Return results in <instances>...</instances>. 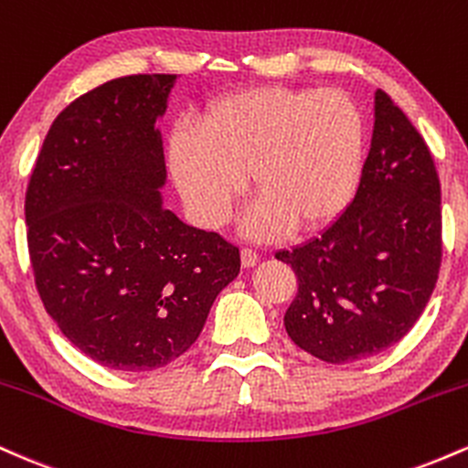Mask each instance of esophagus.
Returning <instances> with one entry per match:
<instances>
[{
    "mask_svg": "<svg viewBox=\"0 0 468 468\" xmlns=\"http://www.w3.org/2000/svg\"><path fill=\"white\" fill-rule=\"evenodd\" d=\"M260 261V255H257L252 249H241V266L244 268H252Z\"/></svg>",
    "mask_w": 468,
    "mask_h": 468,
    "instance_id": "34e87169",
    "label": "esophagus"
}]
</instances>
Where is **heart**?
<instances>
[{
    "label": "heart",
    "mask_w": 468,
    "mask_h": 468,
    "mask_svg": "<svg viewBox=\"0 0 468 468\" xmlns=\"http://www.w3.org/2000/svg\"><path fill=\"white\" fill-rule=\"evenodd\" d=\"M361 110L338 90H244L213 101L197 130L171 133L169 166L186 207L219 227L244 193L260 200L246 216L252 238L288 224L319 229L352 200L363 165Z\"/></svg>",
    "instance_id": "heart-1"
}]
</instances>
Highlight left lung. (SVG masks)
Instances as JSON below:
<instances>
[{"label":"left lung","mask_w":468,"mask_h":468,"mask_svg":"<svg viewBox=\"0 0 468 468\" xmlns=\"http://www.w3.org/2000/svg\"><path fill=\"white\" fill-rule=\"evenodd\" d=\"M275 257L299 283L283 316L288 336L325 363L380 354L422 314L442 261L440 180L427 143L383 90L350 207L319 238Z\"/></svg>","instance_id":"obj_1"}]
</instances>
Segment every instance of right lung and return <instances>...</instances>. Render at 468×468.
Returning a JSON list of instances; mask_svg holds the SVG:
<instances>
[{
	"instance_id": "add662e5",
	"label": "right lung",
	"mask_w": 468,
	"mask_h": 468,
	"mask_svg": "<svg viewBox=\"0 0 468 468\" xmlns=\"http://www.w3.org/2000/svg\"><path fill=\"white\" fill-rule=\"evenodd\" d=\"M176 74H132L52 122L26 191L46 313L85 356L152 372L182 356L239 272V249L163 207L165 114Z\"/></svg>"
}]
</instances>
